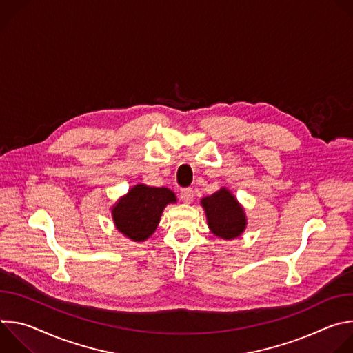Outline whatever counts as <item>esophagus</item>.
<instances>
[{
    "mask_svg": "<svg viewBox=\"0 0 353 353\" xmlns=\"http://www.w3.org/2000/svg\"><path fill=\"white\" fill-rule=\"evenodd\" d=\"M180 199L183 201V203H185V204L192 203V199H194V190H192V188H183V190L180 191Z\"/></svg>",
    "mask_w": 353,
    "mask_h": 353,
    "instance_id": "obj_1",
    "label": "esophagus"
}]
</instances>
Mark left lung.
<instances>
[{"label": "left lung", "mask_w": 353, "mask_h": 353, "mask_svg": "<svg viewBox=\"0 0 353 353\" xmlns=\"http://www.w3.org/2000/svg\"><path fill=\"white\" fill-rule=\"evenodd\" d=\"M201 205L205 211L208 228L215 236L232 240L244 232L247 225L245 214L228 188L223 187L212 195L203 198Z\"/></svg>", "instance_id": "obj_1"}]
</instances>
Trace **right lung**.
Masks as SVG:
<instances>
[{
    "instance_id": "1",
    "label": "right lung",
    "mask_w": 353,
    "mask_h": 353,
    "mask_svg": "<svg viewBox=\"0 0 353 353\" xmlns=\"http://www.w3.org/2000/svg\"><path fill=\"white\" fill-rule=\"evenodd\" d=\"M172 203L176 195L169 188L137 184L113 207V222L125 237L143 241L157 230L163 210Z\"/></svg>"
}]
</instances>
